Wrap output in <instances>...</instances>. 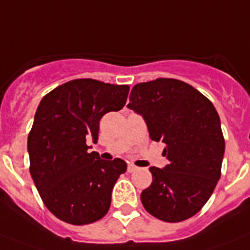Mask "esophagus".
Returning a JSON list of instances; mask_svg holds the SVG:
<instances>
[{"label":"esophagus","instance_id":"obj_1","mask_svg":"<svg viewBox=\"0 0 250 250\" xmlns=\"http://www.w3.org/2000/svg\"><path fill=\"white\" fill-rule=\"evenodd\" d=\"M137 170H138L137 166H134V165H132V164L128 165V167H127L128 172H134V171H137Z\"/></svg>","mask_w":250,"mask_h":250}]
</instances>
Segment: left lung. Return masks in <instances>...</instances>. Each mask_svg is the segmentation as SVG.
<instances>
[{
    "instance_id": "left-lung-1",
    "label": "left lung",
    "mask_w": 250,
    "mask_h": 250,
    "mask_svg": "<svg viewBox=\"0 0 250 250\" xmlns=\"http://www.w3.org/2000/svg\"><path fill=\"white\" fill-rule=\"evenodd\" d=\"M127 107L142 116L151 140L165 143L170 161L149 167L145 209L167 223L194 216L220 179L225 142L215 107L190 84L167 78L136 84Z\"/></svg>"
}]
</instances>
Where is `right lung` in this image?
I'll return each mask as SVG.
<instances>
[{
	"mask_svg": "<svg viewBox=\"0 0 250 250\" xmlns=\"http://www.w3.org/2000/svg\"><path fill=\"white\" fill-rule=\"evenodd\" d=\"M129 86L93 79L70 80L41 99L27 138L30 173L45 206L60 220L90 224L109 210L113 186L127 164L89 152L99 121L121 110Z\"/></svg>",
	"mask_w": 250,
	"mask_h": 250,
	"instance_id": "1",
	"label": "right lung"
}]
</instances>
